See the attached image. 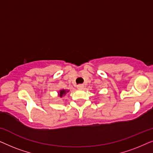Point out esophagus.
<instances>
[{"label": "esophagus", "mask_w": 153, "mask_h": 153, "mask_svg": "<svg viewBox=\"0 0 153 153\" xmlns=\"http://www.w3.org/2000/svg\"><path fill=\"white\" fill-rule=\"evenodd\" d=\"M83 87H84L83 84H79V85H77V86H76V88L78 89H83Z\"/></svg>", "instance_id": "esophagus-1"}]
</instances>
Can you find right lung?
<instances>
[{"label":"right lung","instance_id":"right-lung-1","mask_svg":"<svg viewBox=\"0 0 153 153\" xmlns=\"http://www.w3.org/2000/svg\"><path fill=\"white\" fill-rule=\"evenodd\" d=\"M68 92H69V91H67V90H61V91H60L59 93H58V95H59L60 97H62V96L66 95V93H68Z\"/></svg>","mask_w":153,"mask_h":153}]
</instances>
